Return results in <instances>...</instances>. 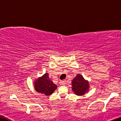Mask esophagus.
Here are the masks:
<instances>
[{"label": "esophagus", "instance_id": "1", "mask_svg": "<svg viewBox=\"0 0 121 121\" xmlns=\"http://www.w3.org/2000/svg\"><path fill=\"white\" fill-rule=\"evenodd\" d=\"M61 84L62 85H65L66 84V81L65 80H62L61 81Z\"/></svg>", "mask_w": 121, "mask_h": 121}]
</instances>
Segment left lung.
<instances>
[{
    "label": "left lung",
    "instance_id": "1",
    "mask_svg": "<svg viewBox=\"0 0 121 121\" xmlns=\"http://www.w3.org/2000/svg\"><path fill=\"white\" fill-rule=\"evenodd\" d=\"M72 88L73 91L77 95H82L87 92L89 89V83L85 80L82 75L78 74L72 82Z\"/></svg>",
    "mask_w": 121,
    "mask_h": 121
}]
</instances>
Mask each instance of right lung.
I'll use <instances>...</instances> for the list:
<instances>
[{"label": "right lung", "instance_id": "add662e5", "mask_svg": "<svg viewBox=\"0 0 121 121\" xmlns=\"http://www.w3.org/2000/svg\"><path fill=\"white\" fill-rule=\"evenodd\" d=\"M34 87L38 92L49 95L56 89L57 85L53 83L48 76V73H47L35 81Z\"/></svg>", "mask_w": 121, "mask_h": 121}]
</instances>
